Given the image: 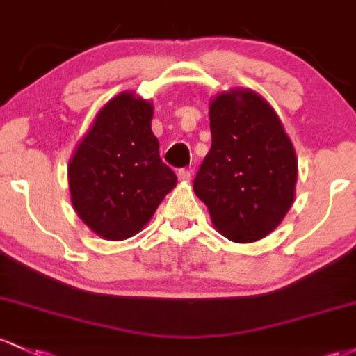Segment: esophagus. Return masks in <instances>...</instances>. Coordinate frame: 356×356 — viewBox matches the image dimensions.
I'll return each instance as SVG.
<instances>
[{"instance_id":"esophagus-1","label":"esophagus","mask_w":356,"mask_h":356,"mask_svg":"<svg viewBox=\"0 0 356 356\" xmlns=\"http://www.w3.org/2000/svg\"><path fill=\"white\" fill-rule=\"evenodd\" d=\"M191 175L193 174H191V170H187V169H179V172H177V177L181 179V181H186V182L189 181Z\"/></svg>"}]
</instances>
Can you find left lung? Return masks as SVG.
<instances>
[{
    "mask_svg": "<svg viewBox=\"0 0 356 356\" xmlns=\"http://www.w3.org/2000/svg\"><path fill=\"white\" fill-rule=\"evenodd\" d=\"M211 150L194 193L214 228L235 243L272 233L294 202L298 159L279 116L252 89H229L209 103Z\"/></svg>",
    "mask_w": 356,
    "mask_h": 356,
    "instance_id": "1",
    "label": "left lung"
}]
</instances>
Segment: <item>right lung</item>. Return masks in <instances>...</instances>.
<instances>
[{"label":"right lung","mask_w":356,"mask_h":356,"mask_svg":"<svg viewBox=\"0 0 356 356\" xmlns=\"http://www.w3.org/2000/svg\"><path fill=\"white\" fill-rule=\"evenodd\" d=\"M154 104L134 92L109 99L69 162V189L79 218L96 235H136L177 184L152 131Z\"/></svg>","instance_id":"obj_1"}]
</instances>
